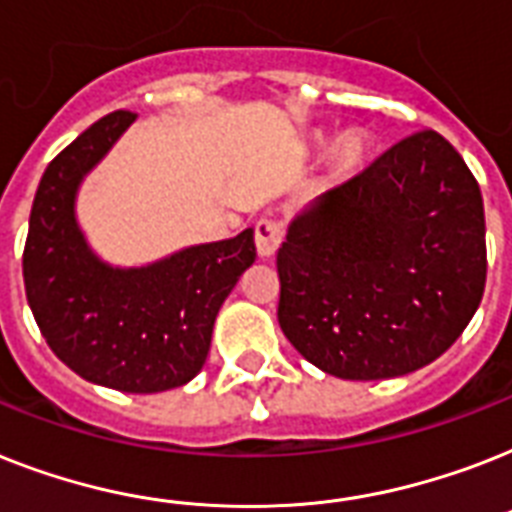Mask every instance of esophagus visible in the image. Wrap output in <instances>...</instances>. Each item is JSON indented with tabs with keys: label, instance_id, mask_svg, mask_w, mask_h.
<instances>
[{
	"label": "esophagus",
	"instance_id": "esophagus-1",
	"mask_svg": "<svg viewBox=\"0 0 512 512\" xmlns=\"http://www.w3.org/2000/svg\"><path fill=\"white\" fill-rule=\"evenodd\" d=\"M281 239H284V228L276 220H260L255 228V244H257V255L273 257L276 249L281 247Z\"/></svg>",
	"mask_w": 512,
	"mask_h": 512
}]
</instances>
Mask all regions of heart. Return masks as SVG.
<instances>
[{
  "label": "heart",
  "mask_w": 512,
  "mask_h": 512,
  "mask_svg": "<svg viewBox=\"0 0 512 512\" xmlns=\"http://www.w3.org/2000/svg\"><path fill=\"white\" fill-rule=\"evenodd\" d=\"M313 144L315 147H323L326 144V134H315ZM368 157H371L368 134L360 131V128H350V131L336 136L331 141V147H328V173H331L336 184L352 181L365 168Z\"/></svg>",
  "instance_id": "heart-1"
}]
</instances>
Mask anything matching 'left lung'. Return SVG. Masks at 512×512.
Masks as SVG:
<instances>
[{"mask_svg": "<svg viewBox=\"0 0 512 512\" xmlns=\"http://www.w3.org/2000/svg\"><path fill=\"white\" fill-rule=\"evenodd\" d=\"M278 323L299 355L347 381L418 371L450 350L486 281L484 202L436 131L302 207L276 255Z\"/></svg>", "mask_w": 512, "mask_h": 512, "instance_id": "left-lung-1", "label": "left lung"}]
</instances>
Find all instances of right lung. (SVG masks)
Masks as SVG:
<instances>
[{
	"label": "right lung",
	"instance_id": "obj_1",
	"mask_svg": "<svg viewBox=\"0 0 512 512\" xmlns=\"http://www.w3.org/2000/svg\"><path fill=\"white\" fill-rule=\"evenodd\" d=\"M134 120L110 112L49 162L33 197L23 281L41 336L70 371L118 392L155 394L202 371L220 305L257 252L255 231L244 228L144 265L97 255L78 223V191Z\"/></svg>",
	"mask_w": 512,
	"mask_h": 512
}]
</instances>
